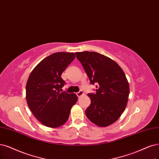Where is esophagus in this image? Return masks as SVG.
<instances>
[{
  "mask_svg": "<svg viewBox=\"0 0 159 159\" xmlns=\"http://www.w3.org/2000/svg\"><path fill=\"white\" fill-rule=\"evenodd\" d=\"M76 96H77L79 98H80V97H81L82 96H83L84 95V92L82 91V90H80V92H77L76 93Z\"/></svg>",
  "mask_w": 159,
  "mask_h": 159,
  "instance_id": "esophagus-1",
  "label": "esophagus"
}]
</instances>
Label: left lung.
<instances>
[{"label": "left lung", "instance_id": "left-lung-1", "mask_svg": "<svg viewBox=\"0 0 159 159\" xmlns=\"http://www.w3.org/2000/svg\"><path fill=\"white\" fill-rule=\"evenodd\" d=\"M96 93H89L91 103L85 111L92 122L106 127L119 119L126 107L130 87L125 74L114 60L95 52H76Z\"/></svg>", "mask_w": 159, "mask_h": 159}]
</instances>
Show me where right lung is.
I'll list each match as a JSON object with an SVG mask.
<instances>
[{"label":"right lung","mask_w":159,"mask_h":159,"mask_svg":"<svg viewBox=\"0 0 159 159\" xmlns=\"http://www.w3.org/2000/svg\"><path fill=\"white\" fill-rule=\"evenodd\" d=\"M75 57L73 52H56L45 57L29 75L26 99L33 115L47 127L57 128L69 119L70 109L78 100L74 93L62 91L61 75Z\"/></svg>","instance_id":"right-lung-1"}]
</instances>
